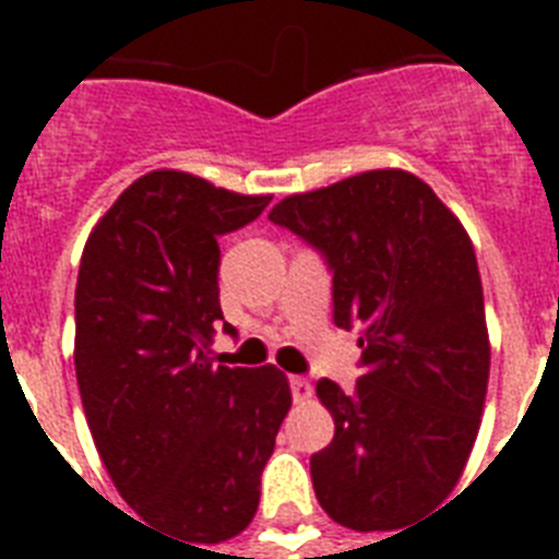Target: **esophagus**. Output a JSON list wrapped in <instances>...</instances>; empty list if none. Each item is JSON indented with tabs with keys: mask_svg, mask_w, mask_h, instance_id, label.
<instances>
[{
	"mask_svg": "<svg viewBox=\"0 0 559 559\" xmlns=\"http://www.w3.org/2000/svg\"><path fill=\"white\" fill-rule=\"evenodd\" d=\"M289 391H293V400H296V403H305V400L313 397V385H310L305 377H289Z\"/></svg>",
	"mask_w": 559,
	"mask_h": 559,
	"instance_id": "esophagus-1",
	"label": "esophagus"
}]
</instances>
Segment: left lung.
<instances>
[{
	"instance_id": "8db88e82",
	"label": "left lung",
	"mask_w": 559,
	"mask_h": 559,
	"mask_svg": "<svg viewBox=\"0 0 559 559\" xmlns=\"http://www.w3.org/2000/svg\"><path fill=\"white\" fill-rule=\"evenodd\" d=\"M270 219L322 254L333 322L362 348L354 389L316 382L336 424L310 459L316 499L345 528H400L452 493L481 424L490 342L473 243L406 170L296 193Z\"/></svg>"
}]
</instances>
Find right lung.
I'll return each mask as SVG.
<instances>
[{"mask_svg":"<svg viewBox=\"0 0 559 559\" xmlns=\"http://www.w3.org/2000/svg\"><path fill=\"white\" fill-rule=\"evenodd\" d=\"M266 205L270 197L153 170L83 246L74 371L86 424L121 499L188 543H223L252 522L293 403L275 366L228 368L211 357L223 322L217 237Z\"/></svg>","mask_w":559,"mask_h":559,"instance_id":"add662e5","label":"right lung"}]
</instances>
